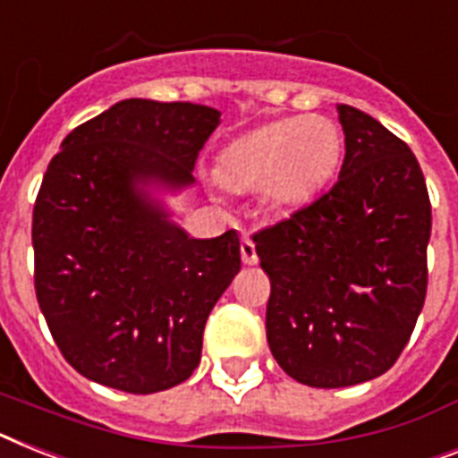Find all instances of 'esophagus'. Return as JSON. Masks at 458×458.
<instances>
[{"instance_id":"obj_1","label":"esophagus","mask_w":458,"mask_h":458,"mask_svg":"<svg viewBox=\"0 0 458 458\" xmlns=\"http://www.w3.org/2000/svg\"><path fill=\"white\" fill-rule=\"evenodd\" d=\"M240 254H242V261L247 263V266H256L259 263V254H256V244L249 237H244L240 244Z\"/></svg>"}]
</instances>
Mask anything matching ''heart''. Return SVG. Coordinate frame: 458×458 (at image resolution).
Segmentation results:
<instances>
[{
	"label": "heart",
	"instance_id": "1",
	"mask_svg": "<svg viewBox=\"0 0 458 458\" xmlns=\"http://www.w3.org/2000/svg\"><path fill=\"white\" fill-rule=\"evenodd\" d=\"M341 157L336 126L303 114L244 133L218 155L216 174L230 191H261L270 209L306 204L332 178Z\"/></svg>",
	"mask_w": 458,
	"mask_h": 458
}]
</instances>
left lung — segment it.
<instances>
[{
	"label": "left lung",
	"mask_w": 458,
	"mask_h": 458,
	"mask_svg": "<svg viewBox=\"0 0 458 458\" xmlns=\"http://www.w3.org/2000/svg\"><path fill=\"white\" fill-rule=\"evenodd\" d=\"M336 113L345 136L336 185L254 235L270 277V352L313 388L386 374L428 287L430 199L414 152L358 107L341 103Z\"/></svg>",
	"instance_id": "1"
}]
</instances>
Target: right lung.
<instances>
[{
  "instance_id": "1",
  "label": "right lung",
  "mask_w": 458,
  "mask_h": 458,
  "mask_svg": "<svg viewBox=\"0 0 458 458\" xmlns=\"http://www.w3.org/2000/svg\"><path fill=\"white\" fill-rule=\"evenodd\" d=\"M216 107L126 98L65 136L32 214L35 289L81 377L148 395L191 377L211 308L240 273V237L197 240L157 192L195 185Z\"/></svg>"
}]
</instances>
